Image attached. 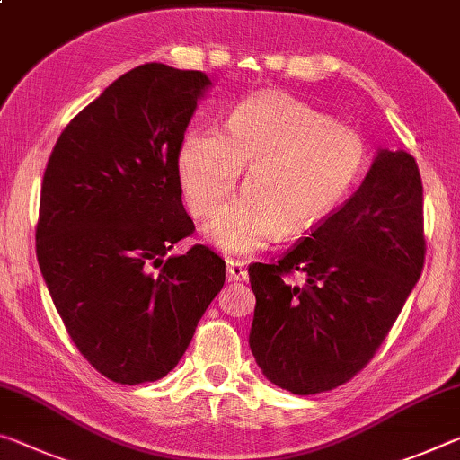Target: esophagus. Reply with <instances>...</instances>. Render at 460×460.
Segmentation results:
<instances>
[{"label": "esophagus", "instance_id": "1", "mask_svg": "<svg viewBox=\"0 0 460 460\" xmlns=\"http://www.w3.org/2000/svg\"><path fill=\"white\" fill-rule=\"evenodd\" d=\"M227 279H229V282L245 280L247 279V270L243 266V261H237V260H229L227 261Z\"/></svg>", "mask_w": 460, "mask_h": 460}]
</instances>
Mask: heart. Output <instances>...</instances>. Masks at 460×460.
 I'll return each instance as SVG.
<instances>
[{"label": "heart", "instance_id": "heart-1", "mask_svg": "<svg viewBox=\"0 0 460 460\" xmlns=\"http://www.w3.org/2000/svg\"><path fill=\"white\" fill-rule=\"evenodd\" d=\"M245 170L243 194L218 210L204 235L231 256L260 252L274 233L309 231L344 202L367 170V145L356 130L284 93L239 104L221 135L192 130L178 155L190 213L210 217Z\"/></svg>", "mask_w": 460, "mask_h": 460}]
</instances>
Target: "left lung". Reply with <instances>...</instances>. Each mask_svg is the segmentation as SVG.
I'll return each mask as SVG.
<instances>
[{
  "mask_svg": "<svg viewBox=\"0 0 460 460\" xmlns=\"http://www.w3.org/2000/svg\"><path fill=\"white\" fill-rule=\"evenodd\" d=\"M424 258L418 164L381 149L358 190L309 237L247 270L256 295L250 348L261 373L295 395L348 383L387 338ZM295 273L303 283L289 282Z\"/></svg>",
  "mask_w": 460,
  "mask_h": 460,
  "instance_id": "1",
  "label": "left lung"
}]
</instances>
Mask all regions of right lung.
I'll return each instance as SVG.
<instances>
[{"label":"right lung","instance_id":"right-lung-1","mask_svg":"<svg viewBox=\"0 0 460 460\" xmlns=\"http://www.w3.org/2000/svg\"><path fill=\"white\" fill-rule=\"evenodd\" d=\"M208 87L202 71L138 65L65 127L49 157L36 258L73 344L114 383L170 373L225 284L207 245L170 256L194 231L178 155Z\"/></svg>","mask_w":460,"mask_h":460}]
</instances>
